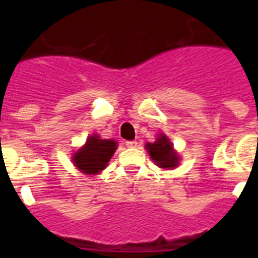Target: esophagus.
Here are the masks:
<instances>
[{
  "label": "esophagus",
  "instance_id": "obj_1",
  "mask_svg": "<svg viewBox=\"0 0 258 258\" xmlns=\"http://www.w3.org/2000/svg\"><path fill=\"white\" fill-rule=\"evenodd\" d=\"M125 145H126V147H129V149H134V147H137L138 143H137V141H126Z\"/></svg>",
  "mask_w": 258,
  "mask_h": 258
}]
</instances>
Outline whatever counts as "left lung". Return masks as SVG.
I'll return each mask as SVG.
<instances>
[{"label": "left lung", "instance_id": "left-lung-1", "mask_svg": "<svg viewBox=\"0 0 258 258\" xmlns=\"http://www.w3.org/2000/svg\"><path fill=\"white\" fill-rule=\"evenodd\" d=\"M146 150L152 160L160 168L172 169L179 163L178 154L174 151L173 145L165 134H159L157 140L152 143H146Z\"/></svg>", "mask_w": 258, "mask_h": 258}]
</instances>
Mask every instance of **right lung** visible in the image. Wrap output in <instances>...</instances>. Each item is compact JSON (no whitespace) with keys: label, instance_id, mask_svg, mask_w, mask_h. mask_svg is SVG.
Segmentation results:
<instances>
[{"label":"right lung","instance_id":"add662e5","mask_svg":"<svg viewBox=\"0 0 258 258\" xmlns=\"http://www.w3.org/2000/svg\"><path fill=\"white\" fill-rule=\"evenodd\" d=\"M117 149L113 140H101L98 134L88 137L85 145L72 156L75 166L85 174H98L104 169Z\"/></svg>","mask_w":258,"mask_h":258}]
</instances>
